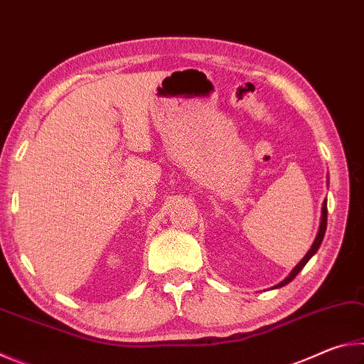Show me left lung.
Instances as JSON below:
<instances>
[{
	"label": "left lung",
	"mask_w": 364,
	"mask_h": 364,
	"mask_svg": "<svg viewBox=\"0 0 364 364\" xmlns=\"http://www.w3.org/2000/svg\"><path fill=\"white\" fill-rule=\"evenodd\" d=\"M326 225H328V200L323 202L321 223H319V230H318V234H316V237H315V242H313V245H311V249L306 252V255H305L304 258H301L297 267H295V268L291 271V274H289L284 281H281L279 284L276 286V287H282V286L289 284V282H291V281L295 278V276H297V274L300 273L301 268H304L305 264L308 263V260H310V258L316 254L318 249H319V245H321V242H323V237H324V232H326Z\"/></svg>",
	"instance_id": "obj_1"
}]
</instances>
